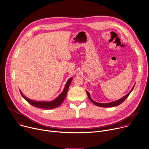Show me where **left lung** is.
<instances>
[{
  "mask_svg": "<svg viewBox=\"0 0 149 149\" xmlns=\"http://www.w3.org/2000/svg\"><path fill=\"white\" fill-rule=\"evenodd\" d=\"M134 85L133 86L132 89L131 90V91L127 94L126 95V96H125L124 97H123L122 98L120 99L119 100H116V101H114V102H111V103H97V102H96L95 101H93L92 98L91 97V96H90V94H89V93L86 91V93H87V95L88 96V97L89 99V100H90L94 104L97 106H99V107H114V106H118L121 103H122L126 99V98L129 96V95L130 94V93L132 92V91L133 90L134 88Z\"/></svg>",
  "mask_w": 149,
  "mask_h": 149,
  "instance_id": "8db88e82",
  "label": "left lung"
}]
</instances>
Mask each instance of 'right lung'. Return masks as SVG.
Listing matches in <instances>:
<instances>
[{"mask_svg": "<svg viewBox=\"0 0 149 149\" xmlns=\"http://www.w3.org/2000/svg\"><path fill=\"white\" fill-rule=\"evenodd\" d=\"M72 77L69 79V80L68 81L65 87L64 88V90L63 91V92L59 95L55 100H54L52 102H37V101H34V100H30L28 98H27L26 97H25L23 93L21 92V91H20L21 95L22 96V97L29 103L31 104V105L35 106L36 107L38 108H43L45 109L46 110H48V109H54L56 107H57L58 106H60L62 102H63V100H65L66 96L67 95V92L68 91V88L70 86V84L71 83V81L72 80Z\"/></svg>", "mask_w": 149, "mask_h": 149, "instance_id": "1", "label": "right lung"}]
</instances>
